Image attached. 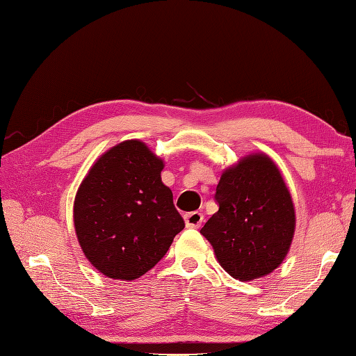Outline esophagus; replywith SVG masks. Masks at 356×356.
<instances>
[{
    "label": "esophagus",
    "instance_id": "1",
    "mask_svg": "<svg viewBox=\"0 0 356 356\" xmlns=\"http://www.w3.org/2000/svg\"><path fill=\"white\" fill-rule=\"evenodd\" d=\"M184 220L188 228H199L204 222V214L199 211H192L184 214Z\"/></svg>",
    "mask_w": 356,
    "mask_h": 356
}]
</instances>
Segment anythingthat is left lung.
<instances>
[{"label": "left lung", "instance_id": "obj_1", "mask_svg": "<svg viewBox=\"0 0 356 356\" xmlns=\"http://www.w3.org/2000/svg\"><path fill=\"white\" fill-rule=\"evenodd\" d=\"M214 213L201 229L232 278L252 281L278 267L294 234V207L275 163L249 155L222 173Z\"/></svg>", "mask_w": 356, "mask_h": 356}]
</instances>
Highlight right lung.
Wrapping results in <instances>:
<instances>
[{
  "label": "right lung",
  "instance_id": "1",
  "mask_svg": "<svg viewBox=\"0 0 356 356\" xmlns=\"http://www.w3.org/2000/svg\"><path fill=\"white\" fill-rule=\"evenodd\" d=\"M163 160L138 140L113 146L93 164L74 202L84 255L108 278H140L166 255L184 220L161 183Z\"/></svg>",
  "mask_w": 356,
  "mask_h": 356
}]
</instances>
